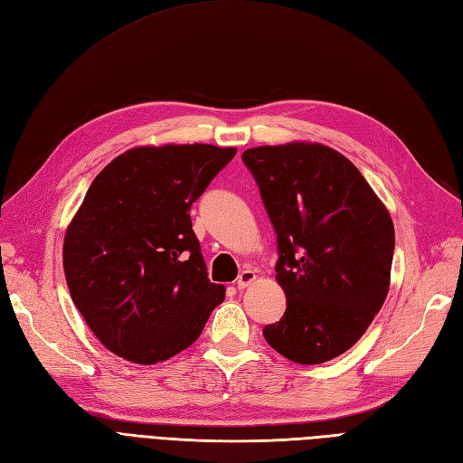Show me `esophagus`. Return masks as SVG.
Masks as SVG:
<instances>
[{
  "label": "esophagus",
  "instance_id": "1",
  "mask_svg": "<svg viewBox=\"0 0 463 463\" xmlns=\"http://www.w3.org/2000/svg\"><path fill=\"white\" fill-rule=\"evenodd\" d=\"M257 279V274L253 272V270H243L241 274H240V278H237V282H235V286H237V289H245V288H249L250 284H253Z\"/></svg>",
  "mask_w": 463,
  "mask_h": 463
}]
</instances>
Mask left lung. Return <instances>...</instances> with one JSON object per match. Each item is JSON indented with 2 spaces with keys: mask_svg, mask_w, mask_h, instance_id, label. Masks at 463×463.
<instances>
[{
  "mask_svg": "<svg viewBox=\"0 0 463 463\" xmlns=\"http://www.w3.org/2000/svg\"><path fill=\"white\" fill-rule=\"evenodd\" d=\"M278 237L276 279L288 307L262 334L299 365L342 355L388 296L394 223L344 154L318 143L241 154Z\"/></svg>",
  "mask_w": 463,
  "mask_h": 463,
  "instance_id": "8db88e82",
  "label": "left lung"
}]
</instances>
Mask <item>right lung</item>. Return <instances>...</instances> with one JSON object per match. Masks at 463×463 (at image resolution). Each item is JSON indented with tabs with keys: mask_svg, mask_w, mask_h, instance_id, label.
<instances>
[{
	"mask_svg": "<svg viewBox=\"0 0 463 463\" xmlns=\"http://www.w3.org/2000/svg\"><path fill=\"white\" fill-rule=\"evenodd\" d=\"M235 152L137 146L92 181L65 232L63 270L79 313L111 354L138 365L170 359L226 298L208 279L189 210Z\"/></svg>",
	"mask_w": 463,
	"mask_h": 463,
	"instance_id": "add662e5",
	"label": "right lung"
}]
</instances>
